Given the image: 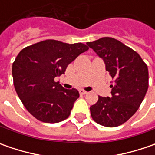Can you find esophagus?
Listing matches in <instances>:
<instances>
[{"instance_id": "obj_1", "label": "esophagus", "mask_w": 155, "mask_h": 155, "mask_svg": "<svg viewBox=\"0 0 155 155\" xmlns=\"http://www.w3.org/2000/svg\"><path fill=\"white\" fill-rule=\"evenodd\" d=\"M79 93H80L81 95H84V94H87V91H84V90H83V89H80L79 90Z\"/></svg>"}]
</instances>
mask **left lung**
<instances>
[{
	"mask_svg": "<svg viewBox=\"0 0 155 155\" xmlns=\"http://www.w3.org/2000/svg\"><path fill=\"white\" fill-rule=\"evenodd\" d=\"M104 59L110 72L111 97H98L91 106L92 119L100 125L113 128L127 122L139 109L148 88V70L140 56L121 41L104 37L87 42Z\"/></svg>",
	"mask_w": 155,
	"mask_h": 155,
	"instance_id": "obj_1",
	"label": "left lung"
}]
</instances>
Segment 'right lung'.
I'll use <instances>...</instances> for the list:
<instances>
[{
	"label": "right lung",
	"mask_w": 155,
	"mask_h": 155,
	"mask_svg": "<svg viewBox=\"0 0 155 155\" xmlns=\"http://www.w3.org/2000/svg\"><path fill=\"white\" fill-rule=\"evenodd\" d=\"M89 47L46 39L22 49L12 66L14 85L27 111L40 122L56 123L68 118L78 90L63 88L54 78Z\"/></svg>",
	"instance_id": "add662e5"
}]
</instances>
